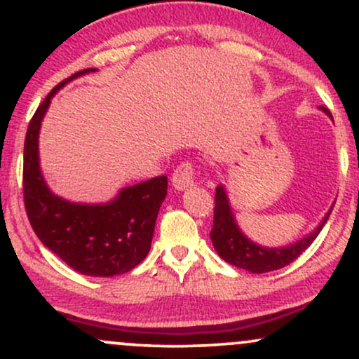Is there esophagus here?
I'll return each instance as SVG.
<instances>
[{
  "label": "esophagus",
  "instance_id": "34e87169",
  "mask_svg": "<svg viewBox=\"0 0 359 359\" xmlns=\"http://www.w3.org/2000/svg\"><path fill=\"white\" fill-rule=\"evenodd\" d=\"M172 184L177 191H187L196 184V172H194L191 162H182L175 168L174 175H172Z\"/></svg>",
  "mask_w": 359,
  "mask_h": 359
}]
</instances>
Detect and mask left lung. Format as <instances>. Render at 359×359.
Listing matches in <instances>:
<instances>
[{"instance_id":"left-lung-1","label":"left lung","mask_w":359,"mask_h":359,"mask_svg":"<svg viewBox=\"0 0 359 359\" xmlns=\"http://www.w3.org/2000/svg\"><path fill=\"white\" fill-rule=\"evenodd\" d=\"M319 109L324 111L329 118H332L327 108L319 106ZM332 208H334V204H332ZM332 208L325 212V216L319 222V226H317L314 231L309 233L307 236L300 238V240L292 243V245L280 246V248H270V246L257 245V243L251 241L241 231L240 224H238L236 217L233 214L224 185H217L211 241L214 245V250L217 251V255L224 262H228L229 265L248 270L250 273H269V271L287 266L288 263H292L295 258L300 257V253L304 250H307L312 245V241L316 240L317 234L320 233V229L327 222Z\"/></svg>"}]
</instances>
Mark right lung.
Listing matches in <instances>:
<instances>
[{"mask_svg": "<svg viewBox=\"0 0 359 359\" xmlns=\"http://www.w3.org/2000/svg\"><path fill=\"white\" fill-rule=\"evenodd\" d=\"M96 71L84 69L62 81L35 111L25 137L23 197L32 228L52 253L82 275L114 277L133 270L150 251L167 177L121 189L104 204L72 203L50 191L39 156L40 126L52 97L67 82Z\"/></svg>", "mask_w": 359, "mask_h": 359, "instance_id": "1", "label": "right lung"}]
</instances>
